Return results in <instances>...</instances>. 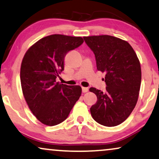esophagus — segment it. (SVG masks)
Here are the masks:
<instances>
[{
  "label": "esophagus",
  "instance_id": "1",
  "mask_svg": "<svg viewBox=\"0 0 159 159\" xmlns=\"http://www.w3.org/2000/svg\"><path fill=\"white\" fill-rule=\"evenodd\" d=\"M82 93H87L88 91V88H84V87H82Z\"/></svg>",
  "mask_w": 159,
  "mask_h": 159
}]
</instances>
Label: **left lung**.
Segmentation results:
<instances>
[{
  "label": "left lung",
  "instance_id": "1",
  "mask_svg": "<svg viewBox=\"0 0 159 159\" xmlns=\"http://www.w3.org/2000/svg\"><path fill=\"white\" fill-rule=\"evenodd\" d=\"M96 60L97 69L105 72V92L90 88L97 96L91 106L93 119L106 127L120 125L138 102L141 67L137 54L127 41L110 35L84 37Z\"/></svg>",
  "mask_w": 159,
  "mask_h": 159
}]
</instances>
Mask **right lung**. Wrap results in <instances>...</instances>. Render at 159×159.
I'll return each instance as SVG.
<instances>
[{"label": "right lung", "instance_id": "obj_1", "mask_svg": "<svg viewBox=\"0 0 159 159\" xmlns=\"http://www.w3.org/2000/svg\"><path fill=\"white\" fill-rule=\"evenodd\" d=\"M81 37L51 34L32 45L24 56L20 80L30 111L41 123L55 126L68 117L80 98L79 85L56 82L64 71V57L83 43Z\"/></svg>", "mask_w": 159, "mask_h": 159}]
</instances>
